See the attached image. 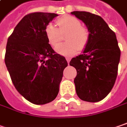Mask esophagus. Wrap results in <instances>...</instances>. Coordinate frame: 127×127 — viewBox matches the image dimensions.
Listing matches in <instances>:
<instances>
[{
	"label": "esophagus",
	"mask_w": 127,
	"mask_h": 127,
	"mask_svg": "<svg viewBox=\"0 0 127 127\" xmlns=\"http://www.w3.org/2000/svg\"><path fill=\"white\" fill-rule=\"evenodd\" d=\"M66 59L68 64H69V62H70V61H71V59H70V58H68V57H67V58H66Z\"/></svg>",
	"instance_id": "obj_1"
}]
</instances>
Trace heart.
<instances>
[{"label":"heart","mask_w":127,"mask_h":127,"mask_svg":"<svg viewBox=\"0 0 127 127\" xmlns=\"http://www.w3.org/2000/svg\"><path fill=\"white\" fill-rule=\"evenodd\" d=\"M58 29L54 25L48 24L45 28V35L48 43L55 47L61 40L60 33L66 32L65 40L66 42L57 46L56 53L65 56H71L78 51L84 49L89 41L90 34L89 30L81 26L80 21L76 17L65 15L56 21Z\"/></svg>","instance_id":"heart-1"}]
</instances>
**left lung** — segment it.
<instances>
[{
    "mask_svg": "<svg viewBox=\"0 0 127 127\" xmlns=\"http://www.w3.org/2000/svg\"><path fill=\"white\" fill-rule=\"evenodd\" d=\"M71 13L84 22L90 34L83 53L69 64L77 71L76 92L83 101L97 102L109 94L117 79L121 51L116 34L99 16L85 11Z\"/></svg>",
    "mask_w": 127,
    "mask_h": 127,
    "instance_id": "8db88e82",
    "label": "left lung"
}]
</instances>
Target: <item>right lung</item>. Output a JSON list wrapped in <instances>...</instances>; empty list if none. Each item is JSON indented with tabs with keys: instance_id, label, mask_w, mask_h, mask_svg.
<instances>
[{
	"instance_id": "right-lung-1",
	"label": "right lung",
	"mask_w": 127,
	"mask_h": 127,
	"mask_svg": "<svg viewBox=\"0 0 127 127\" xmlns=\"http://www.w3.org/2000/svg\"><path fill=\"white\" fill-rule=\"evenodd\" d=\"M56 16L41 12L25 16L7 42L5 63L13 84L34 104H45L56 98L68 66L66 59L55 53L45 35L46 26Z\"/></svg>"
}]
</instances>
